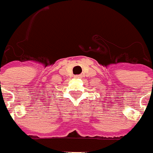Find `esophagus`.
Segmentation results:
<instances>
[{
    "mask_svg": "<svg viewBox=\"0 0 153 153\" xmlns=\"http://www.w3.org/2000/svg\"><path fill=\"white\" fill-rule=\"evenodd\" d=\"M76 77H80V76H76Z\"/></svg>",
    "mask_w": 153,
    "mask_h": 153,
    "instance_id": "34e87169",
    "label": "esophagus"
}]
</instances>
